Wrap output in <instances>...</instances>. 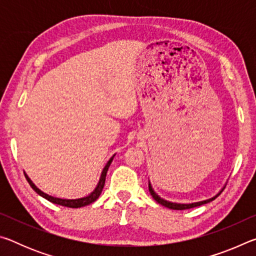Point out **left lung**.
I'll list each match as a JSON object with an SVG mask.
<instances>
[{
  "label": "left lung",
  "instance_id": "1",
  "mask_svg": "<svg viewBox=\"0 0 256 256\" xmlns=\"http://www.w3.org/2000/svg\"><path fill=\"white\" fill-rule=\"evenodd\" d=\"M222 190H224V188L220 190V192L216 194V196L211 198H208V200L201 201V202H196V203H190V204H180V203H172V202L164 200V198H160L158 194H156V192H154V188H152V186H151V184L149 183V192H150L151 196H152V198H154V200L157 201L159 204H162V206H166V208H170V209H172V210H186V209H190V208H196V206H198L206 204V203H209L211 201H214L216 196H219L220 193H222Z\"/></svg>",
  "mask_w": 256,
  "mask_h": 256
}]
</instances>
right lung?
<instances>
[{"mask_svg":"<svg viewBox=\"0 0 256 256\" xmlns=\"http://www.w3.org/2000/svg\"><path fill=\"white\" fill-rule=\"evenodd\" d=\"M115 156V154H114ZM114 156L108 160V162L106 164V166L104 167V170L102 172V176H100V180H99V183L97 185V188L94 190V192H92L89 194L88 196H84V198H76V200H66V198H54V196H50L48 194H46L44 192H42V190L37 188L36 185H34L32 180L29 178L27 176V174L24 172V176L26 178H27L29 185L32 186V190L34 192L40 194V196H42L46 200H48L52 203H55V204H60V206H68V208H81V206H88L90 203H92L97 200L99 198V196L102 194V190L104 188V185H105V180H106V174H107V170L108 168H110V164L112 162V159H114Z\"/></svg>","mask_w":256,"mask_h":256,"instance_id":"1","label":"right lung"}]
</instances>
